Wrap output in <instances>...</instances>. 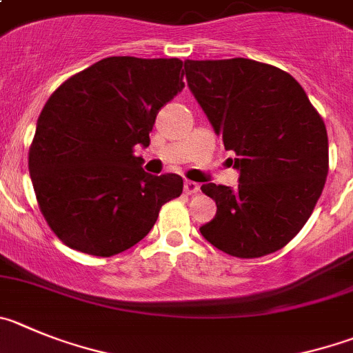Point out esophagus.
<instances>
[{"label": "esophagus", "mask_w": 353, "mask_h": 353, "mask_svg": "<svg viewBox=\"0 0 353 353\" xmlns=\"http://www.w3.org/2000/svg\"><path fill=\"white\" fill-rule=\"evenodd\" d=\"M183 190H185L187 194H196L199 192V185L196 182H192V180H185V183H183Z\"/></svg>", "instance_id": "34e87169"}]
</instances>
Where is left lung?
<instances>
[{
  "instance_id": "obj_1",
  "label": "left lung",
  "mask_w": 353,
  "mask_h": 353,
  "mask_svg": "<svg viewBox=\"0 0 353 353\" xmlns=\"http://www.w3.org/2000/svg\"><path fill=\"white\" fill-rule=\"evenodd\" d=\"M187 85L234 152L240 183H203L216 215L199 231L240 259L285 247L312 215L329 171L327 131L303 87L259 61H185Z\"/></svg>"
}]
</instances>
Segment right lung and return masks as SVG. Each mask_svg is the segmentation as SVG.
Segmentation results:
<instances>
[{"label":"right lung","mask_w":353,"mask_h":353,"mask_svg":"<svg viewBox=\"0 0 353 353\" xmlns=\"http://www.w3.org/2000/svg\"><path fill=\"white\" fill-rule=\"evenodd\" d=\"M182 61L106 57L70 77L41 110L29 147L37 201L70 248L110 257L154 228L182 176L148 174L134 147H148L155 117L185 87Z\"/></svg>","instance_id":"1"}]
</instances>
